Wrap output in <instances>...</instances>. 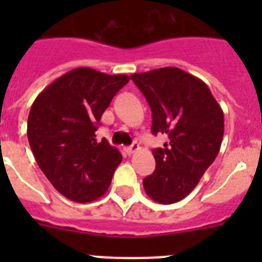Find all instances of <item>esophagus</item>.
I'll list each match as a JSON object with an SVG mask.
<instances>
[{"instance_id":"obj_1","label":"esophagus","mask_w":262,"mask_h":262,"mask_svg":"<svg viewBox=\"0 0 262 262\" xmlns=\"http://www.w3.org/2000/svg\"><path fill=\"white\" fill-rule=\"evenodd\" d=\"M138 149H139V144L136 142L133 143V144L129 145V147H127V152H128L129 155L134 154V152H136V151H138Z\"/></svg>"}]
</instances>
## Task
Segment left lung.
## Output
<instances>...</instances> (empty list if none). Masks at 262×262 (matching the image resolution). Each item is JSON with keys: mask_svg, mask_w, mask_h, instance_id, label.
<instances>
[{"mask_svg": "<svg viewBox=\"0 0 262 262\" xmlns=\"http://www.w3.org/2000/svg\"><path fill=\"white\" fill-rule=\"evenodd\" d=\"M152 111V134L169 142L152 151L156 169L143 180L147 195L170 205L193 191L214 163L224 134V115L209 86L180 68L131 76Z\"/></svg>", "mask_w": 262, "mask_h": 262, "instance_id": "1", "label": "left lung"}]
</instances>
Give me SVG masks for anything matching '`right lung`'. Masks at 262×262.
I'll list each match as a JSON object with an SVG mask.
<instances>
[{"label":"right lung","instance_id":"obj_1","mask_svg":"<svg viewBox=\"0 0 262 262\" xmlns=\"http://www.w3.org/2000/svg\"><path fill=\"white\" fill-rule=\"evenodd\" d=\"M129 81L126 75H106L88 67L56 78L34 101L27 120V138L36 163L52 186L78 203L107 191L122 161L96 131L111 99Z\"/></svg>","mask_w":262,"mask_h":262}]
</instances>
